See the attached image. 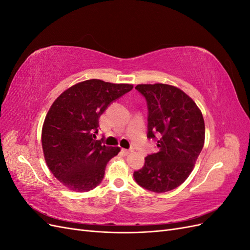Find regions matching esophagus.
<instances>
[{"label": "esophagus", "instance_id": "1", "mask_svg": "<svg viewBox=\"0 0 250 250\" xmlns=\"http://www.w3.org/2000/svg\"><path fill=\"white\" fill-rule=\"evenodd\" d=\"M132 149H122V152H123V154L124 155H128V154H130L131 152H132Z\"/></svg>", "mask_w": 250, "mask_h": 250}]
</instances>
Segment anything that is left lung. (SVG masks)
I'll list each match as a JSON object with an SVG mask.
<instances>
[{"label": "left lung", "mask_w": 250, "mask_h": 250, "mask_svg": "<svg viewBox=\"0 0 250 250\" xmlns=\"http://www.w3.org/2000/svg\"><path fill=\"white\" fill-rule=\"evenodd\" d=\"M148 107V139L157 142L158 152L145 157L133 173L137 184L164 193L179 187L190 175L204 145L206 127L200 109L183 90L163 83L139 84Z\"/></svg>", "instance_id": "8db88e82"}]
</instances>
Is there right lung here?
I'll return each mask as SVG.
<instances>
[{
  "label": "right lung",
  "instance_id": "1",
  "mask_svg": "<svg viewBox=\"0 0 250 250\" xmlns=\"http://www.w3.org/2000/svg\"><path fill=\"white\" fill-rule=\"evenodd\" d=\"M132 87L85 80L64 90L52 104L42 125V145L49 169L67 188L87 192L101 184L107 163L120 148L96 140L99 118Z\"/></svg>",
  "mask_w": 250,
  "mask_h": 250
}]
</instances>
